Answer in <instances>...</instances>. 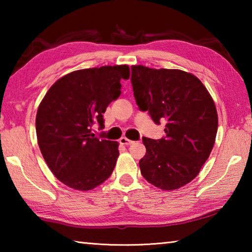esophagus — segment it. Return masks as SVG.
<instances>
[{
    "label": "esophagus",
    "mask_w": 252,
    "mask_h": 252,
    "mask_svg": "<svg viewBox=\"0 0 252 252\" xmlns=\"http://www.w3.org/2000/svg\"><path fill=\"white\" fill-rule=\"evenodd\" d=\"M120 143L121 144H125V146H129V144L133 143V141H132V140H129L127 138H126V136H123V138L120 139Z\"/></svg>",
    "instance_id": "1"
}]
</instances>
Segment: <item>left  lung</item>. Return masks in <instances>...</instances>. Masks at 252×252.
<instances>
[{
	"label": "left lung",
	"mask_w": 252,
	"mask_h": 252,
	"mask_svg": "<svg viewBox=\"0 0 252 252\" xmlns=\"http://www.w3.org/2000/svg\"><path fill=\"white\" fill-rule=\"evenodd\" d=\"M135 102L157 125L165 122L163 138H142L143 178L162 190L192 181L210 156L218 130L211 95L197 76L181 70L131 66Z\"/></svg>",
	"instance_id": "1"
}]
</instances>
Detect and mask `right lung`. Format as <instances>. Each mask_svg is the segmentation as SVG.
Segmentation results:
<instances>
[{
  "label": "right lung",
  "instance_id": "right-lung-1",
  "mask_svg": "<svg viewBox=\"0 0 252 252\" xmlns=\"http://www.w3.org/2000/svg\"><path fill=\"white\" fill-rule=\"evenodd\" d=\"M127 65L78 70L59 79L39 105L37 143L46 164L65 186L91 190L113 172L119 143L96 138L92 126L104 127L103 113L121 94Z\"/></svg>",
  "mask_w": 252,
  "mask_h": 252
}]
</instances>
